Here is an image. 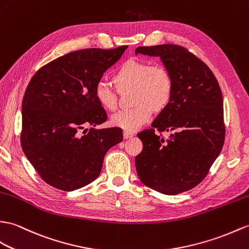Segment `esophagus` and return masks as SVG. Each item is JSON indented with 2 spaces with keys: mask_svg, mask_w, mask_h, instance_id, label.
<instances>
[{
  "mask_svg": "<svg viewBox=\"0 0 249 249\" xmlns=\"http://www.w3.org/2000/svg\"><path fill=\"white\" fill-rule=\"evenodd\" d=\"M132 136H134V134H132V132H130V131H124V138L125 139H129Z\"/></svg>",
  "mask_w": 249,
  "mask_h": 249,
  "instance_id": "esophagus-1",
  "label": "esophagus"
}]
</instances>
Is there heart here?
Returning a JSON list of instances; mask_svg holds the SVG:
<instances>
[{"label": "heart", "mask_w": 249, "mask_h": 249, "mask_svg": "<svg viewBox=\"0 0 249 249\" xmlns=\"http://www.w3.org/2000/svg\"><path fill=\"white\" fill-rule=\"evenodd\" d=\"M113 80L120 91L132 89L135 106L112 115L111 122L125 131H134L152 118L154 109L160 110L170 102L174 82L170 71L163 66L151 65L148 61L129 59L120 66ZM97 102L108 109L117 108V90L104 79L95 85Z\"/></svg>", "instance_id": "obj_1"}]
</instances>
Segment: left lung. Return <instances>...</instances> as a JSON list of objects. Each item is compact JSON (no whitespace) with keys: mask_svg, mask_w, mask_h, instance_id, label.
<instances>
[{"mask_svg":"<svg viewBox=\"0 0 249 249\" xmlns=\"http://www.w3.org/2000/svg\"><path fill=\"white\" fill-rule=\"evenodd\" d=\"M135 53L160 57L174 82L171 100L153 128L138 134L143 149L135 159L137 174L157 192L176 195L197 186L222 151V91L206 63L180 45L140 46ZM158 131L173 134L164 141Z\"/></svg>","mask_w":249,"mask_h":249,"instance_id":"left-lung-1","label":"left lung"}]
</instances>
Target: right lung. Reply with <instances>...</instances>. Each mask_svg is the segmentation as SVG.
Returning a JSON list of instances; mask_svg holds the SVG:
<instances>
[{"instance_id":"1","label":"right lung","mask_w":249,"mask_h":249,"mask_svg":"<svg viewBox=\"0 0 249 249\" xmlns=\"http://www.w3.org/2000/svg\"><path fill=\"white\" fill-rule=\"evenodd\" d=\"M126 49L71 52L31 79L22 102L21 145L50 186L70 192L94 181L108 149L122 142L120 127L95 128L106 122L107 114L94 89ZM87 125L91 126L89 131Z\"/></svg>"}]
</instances>
